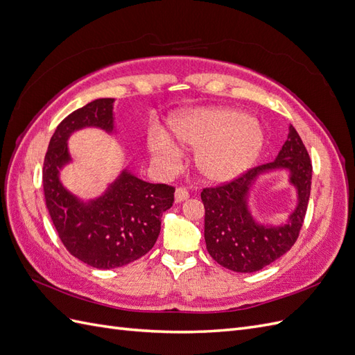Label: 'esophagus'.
Listing matches in <instances>:
<instances>
[{
  "label": "esophagus",
  "instance_id": "1",
  "mask_svg": "<svg viewBox=\"0 0 355 355\" xmlns=\"http://www.w3.org/2000/svg\"><path fill=\"white\" fill-rule=\"evenodd\" d=\"M189 197V191L185 188V187H179L175 192V200L176 202H180V201H185L187 198Z\"/></svg>",
  "mask_w": 355,
  "mask_h": 355
}]
</instances>
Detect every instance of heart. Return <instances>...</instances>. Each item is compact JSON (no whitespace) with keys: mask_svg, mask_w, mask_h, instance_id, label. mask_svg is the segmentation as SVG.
Segmentation results:
<instances>
[{"mask_svg":"<svg viewBox=\"0 0 355 355\" xmlns=\"http://www.w3.org/2000/svg\"><path fill=\"white\" fill-rule=\"evenodd\" d=\"M170 130L180 146L197 149L194 164L198 175L213 184H222L244 173L263 148L259 124L244 112L230 108L191 111L175 118ZM148 148L159 163H180V148L161 128L149 133Z\"/></svg>","mask_w":355,"mask_h":355,"instance_id":"1","label":"heart"}]
</instances>
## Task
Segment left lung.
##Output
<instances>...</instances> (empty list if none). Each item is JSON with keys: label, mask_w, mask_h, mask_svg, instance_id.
I'll use <instances>...</instances> for the list:
<instances>
[{"label": "left lung", "mask_w": 355, "mask_h": 355, "mask_svg": "<svg viewBox=\"0 0 355 355\" xmlns=\"http://www.w3.org/2000/svg\"><path fill=\"white\" fill-rule=\"evenodd\" d=\"M277 168L291 170V183L298 189L300 202L283 227L257 225L246 209V192L261 173ZM313 164L293 125L275 161L256 166L218 187L204 188V239L209 254L227 270L254 272L287 253L296 243L308 209Z\"/></svg>", "instance_id": "left-lung-1"}]
</instances>
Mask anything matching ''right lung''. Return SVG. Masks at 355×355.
<instances>
[{
	"mask_svg": "<svg viewBox=\"0 0 355 355\" xmlns=\"http://www.w3.org/2000/svg\"><path fill=\"white\" fill-rule=\"evenodd\" d=\"M112 103L111 98L96 99L63 118L50 139L42 166L46 206L60 241L72 256L99 270L124 266L151 250L161 216L175 201V187L148 184L128 171L89 204L62 187L59 168L69 161V135L87 125L112 132Z\"/></svg>",
	"mask_w": 355,
	"mask_h": 355,
	"instance_id": "1",
	"label": "right lung"
}]
</instances>
